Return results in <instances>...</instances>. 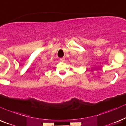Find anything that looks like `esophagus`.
<instances>
[{
	"label": "esophagus",
	"instance_id": "obj_1",
	"mask_svg": "<svg viewBox=\"0 0 126 126\" xmlns=\"http://www.w3.org/2000/svg\"><path fill=\"white\" fill-rule=\"evenodd\" d=\"M60 60L62 62H64L65 61V58H61L60 59Z\"/></svg>",
	"mask_w": 126,
	"mask_h": 126
}]
</instances>
